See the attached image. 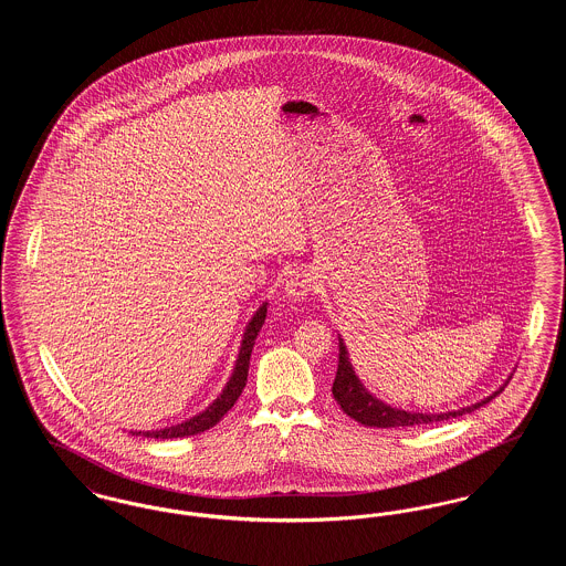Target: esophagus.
I'll return each instance as SVG.
<instances>
[{
  "mask_svg": "<svg viewBox=\"0 0 566 566\" xmlns=\"http://www.w3.org/2000/svg\"><path fill=\"white\" fill-rule=\"evenodd\" d=\"M312 291V277L307 273H295L286 286H284V298L289 301H303Z\"/></svg>",
  "mask_w": 566,
  "mask_h": 566,
  "instance_id": "1",
  "label": "esophagus"
}]
</instances>
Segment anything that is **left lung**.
<instances>
[{
  "label": "left lung",
  "instance_id": "obj_1",
  "mask_svg": "<svg viewBox=\"0 0 566 566\" xmlns=\"http://www.w3.org/2000/svg\"><path fill=\"white\" fill-rule=\"evenodd\" d=\"M337 339H339V363H337V374L333 381V397L337 403L342 405V409L350 416L352 420H356L365 427H374V429L420 427V424H432V422L458 418L462 413H471L478 407L490 403L496 395H501L510 381V377H507L505 384H501L492 395H488L478 403L467 405V407L448 409V411H407L401 407L384 403L381 399H377L376 395H371L365 388V384L360 381V377L356 376V371L352 367L350 354H348L342 335H337Z\"/></svg>",
  "mask_w": 566,
  "mask_h": 566
}]
</instances>
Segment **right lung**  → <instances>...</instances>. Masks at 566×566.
Listing matches in <instances>:
<instances>
[{"label":"right lung","mask_w":566,"mask_h":566,"mask_svg":"<svg viewBox=\"0 0 566 566\" xmlns=\"http://www.w3.org/2000/svg\"><path fill=\"white\" fill-rule=\"evenodd\" d=\"M268 301H263L259 305V310L252 314V318L245 324L242 335V346L238 352V360L235 367L231 371L229 381L224 384L222 392L216 397L212 403L208 405L203 411L195 413L189 420H182L180 424L174 427H165V429H157V431H132L134 434H142V437H150V439H178V437H190V434H199V432L212 429L222 420V416L235 405L242 395L245 379H248V367H250V356H252V348L256 342V335L261 333L265 318H268Z\"/></svg>","instance_id":"obj_1"}]
</instances>
